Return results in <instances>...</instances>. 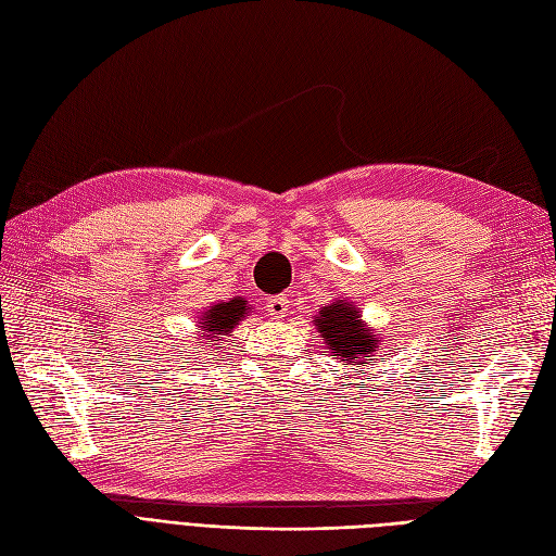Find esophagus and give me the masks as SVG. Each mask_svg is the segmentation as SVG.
<instances>
[{
	"mask_svg": "<svg viewBox=\"0 0 556 556\" xmlns=\"http://www.w3.org/2000/svg\"><path fill=\"white\" fill-rule=\"evenodd\" d=\"M266 311L274 319H282L285 315L290 313V299L288 296H274L266 301Z\"/></svg>",
	"mask_w": 556,
	"mask_h": 556,
	"instance_id": "1",
	"label": "esophagus"
}]
</instances>
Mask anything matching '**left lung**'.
I'll use <instances>...</instances> for the list:
<instances>
[{"mask_svg": "<svg viewBox=\"0 0 556 556\" xmlns=\"http://www.w3.org/2000/svg\"><path fill=\"white\" fill-rule=\"evenodd\" d=\"M313 327L325 341L331 357L350 366L371 364L382 348V336L362 319V311L348 299H333L313 315Z\"/></svg>", "mask_w": 556, "mask_h": 556, "instance_id": "left-lung-1", "label": "left lung"}]
</instances>
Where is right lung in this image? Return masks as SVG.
I'll use <instances>...</instances> for the list:
<instances>
[{
  "instance_id": "right-lung-1",
  "label": "right lung",
  "mask_w": 556,
  "mask_h": 556,
  "mask_svg": "<svg viewBox=\"0 0 556 556\" xmlns=\"http://www.w3.org/2000/svg\"><path fill=\"white\" fill-rule=\"evenodd\" d=\"M248 313H250V304L245 301V296L217 301V304L206 306V311H201V315L197 317L199 333L194 339L201 345H206L208 350L217 348L227 339V336H231V331L237 329L241 319H245Z\"/></svg>"
}]
</instances>
